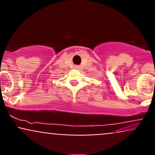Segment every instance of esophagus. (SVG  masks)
Segmentation results:
<instances>
[{
	"mask_svg": "<svg viewBox=\"0 0 155 155\" xmlns=\"http://www.w3.org/2000/svg\"><path fill=\"white\" fill-rule=\"evenodd\" d=\"M74 68H75V69H79V66H78V65H75V66H74Z\"/></svg>",
	"mask_w": 155,
	"mask_h": 155,
	"instance_id": "obj_1",
	"label": "esophagus"
}]
</instances>
